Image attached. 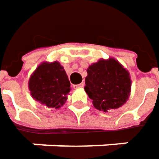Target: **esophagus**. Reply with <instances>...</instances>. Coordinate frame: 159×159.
Masks as SVG:
<instances>
[{
	"mask_svg": "<svg viewBox=\"0 0 159 159\" xmlns=\"http://www.w3.org/2000/svg\"><path fill=\"white\" fill-rule=\"evenodd\" d=\"M82 87H84V83H83V82H81V83H80V84H76V85H73V88H74V89H78V88H82Z\"/></svg>",
	"mask_w": 159,
	"mask_h": 159,
	"instance_id": "1",
	"label": "esophagus"
}]
</instances>
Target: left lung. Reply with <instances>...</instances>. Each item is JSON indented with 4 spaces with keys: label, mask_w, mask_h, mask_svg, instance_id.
Masks as SVG:
<instances>
[{
    "label": "left lung",
    "mask_w": 159,
    "mask_h": 159,
    "mask_svg": "<svg viewBox=\"0 0 159 159\" xmlns=\"http://www.w3.org/2000/svg\"><path fill=\"white\" fill-rule=\"evenodd\" d=\"M85 91L96 109L107 111L128 100L131 80L128 71L114 58L101 59L87 70Z\"/></svg>",
    "instance_id": "obj_1"
}]
</instances>
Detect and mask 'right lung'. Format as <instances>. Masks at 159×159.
<instances>
[{
	"instance_id": "obj_1",
	"label": "right lung",
	"mask_w": 159,
	"mask_h": 159,
	"mask_svg": "<svg viewBox=\"0 0 159 159\" xmlns=\"http://www.w3.org/2000/svg\"><path fill=\"white\" fill-rule=\"evenodd\" d=\"M32 97L49 108H60L67 101L70 82L64 68L57 61L42 63L29 80Z\"/></svg>"
}]
</instances>
